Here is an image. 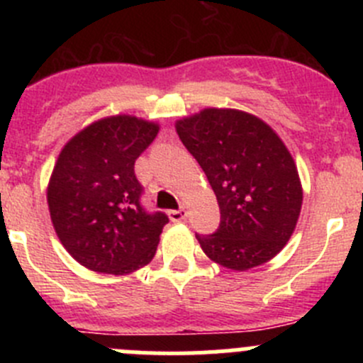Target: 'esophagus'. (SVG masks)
Segmentation results:
<instances>
[{"label": "esophagus", "instance_id": "esophagus-1", "mask_svg": "<svg viewBox=\"0 0 363 363\" xmlns=\"http://www.w3.org/2000/svg\"><path fill=\"white\" fill-rule=\"evenodd\" d=\"M168 216H170L172 221L179 223V221H182V219H186V211L184 208H179V211H170L168 212Z\"/></svg>", "mask_w": 363, "mask_h": 363}]
</instances>
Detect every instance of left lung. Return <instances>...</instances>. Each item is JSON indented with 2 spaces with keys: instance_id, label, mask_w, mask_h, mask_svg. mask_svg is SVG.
<instances>
[{
  "instance_id": "1",
  "label": "left lung",
  "mask_w": 363,
  "mask_h": 363,
  "mask_svg": "<svg viewBox=\"0 0 363 363\" xmlns=\"http://www.w3.org/2000/svg\"><path fill=\"white\" fill-rule=\"evenodd\" d=\"M175 130L221 212L214 233H196L205 255L232 270L272 259L290 240L302 207L298 172L283 140L259 117L235 108H203L177 121Z\"/></svg>"
}]
</instances>
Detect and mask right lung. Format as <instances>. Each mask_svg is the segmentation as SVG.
<instances>
[{"label":"right lung","mask_w":363,"mask_h":363,"mask_svg":"<svg viewBox=\"0 0 363 363\" xmlns=\"http://www.w3.org/2000/svg\"><path fill=\"white\" fill-rule=\"evenodd\" d=\"M158 131L133 116L105 117L60 152L47 188L50 219L65 250L86 269L123 276L155 256L168 216L142 207L135 161Z\"/></svg>","instance_id":"1"}]
</instances>
